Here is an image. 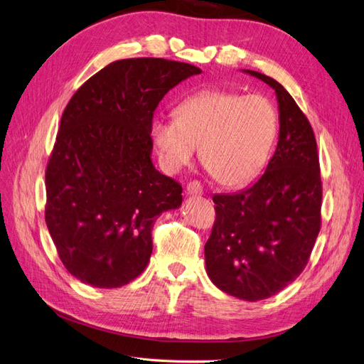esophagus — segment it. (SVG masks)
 I'll use <instances>...</instances> for the list:
<instances>
[{
	"label": "esophagus",
	"instance_id": "34e87169",
	"mask_svg": "<svg viewBox=\"0 0 364 364\" xmlns=\"http://www.w3.org/2000/svg\"><path fill=\"white\" fill-rule=\"evenodd\" d=\"M186 192H188L189 195H195V197H197V195H201L203 193V186H201V183L200 181H191L189 184H188V188H186Z\"/></svg>",
	"mask_w": 364,
	"mask_h": 364
}]
</instances>
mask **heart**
Listing matches in <instances>:
<instances>
[{"label": "heart", "instance_id": "1", "mask_svg": "<svg viewBox=\"0 0 364 364\" xmlns=\"http://www.w3.org/2000/svg\"><path fill=\"white\" fill-rule=\"evenodd\" d=\"M175 118H155L151 138L166 172L200 160L220 184H247L262 173L277 138L278 117L262 95L204 89L186 97Z\"/></svg>", "mask_w": 364, "mask_h": 364}]
</instances>
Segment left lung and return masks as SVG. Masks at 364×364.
I'll use <instances>...</instances> for the list:
<instances>
[{"mask_svg": "<svg viewBox=\"0 0 364 364\" xmlns=\"http://www.w3.org/2000/svg\"><path fill=\"white\" fill-rule=\"evenodd\" d=\"M243 72L275 90L278 144L252 186L213 195L217 218L204 257L220 291L258 301L283 291L309 262L321 225V178L314 130L291 93L264 73Z\"/></svg>", "mask_w": 364, "mask_h": 364, "instance_id": "8db88e82", "label": "left lung"}]
</instances>
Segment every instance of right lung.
Returning a JSON list of instances; mask_svg holds the SVG:
<instances>
[{
    "instance_id": "right-lung-1",
    "label": "right lung",
    "mask_w": 364,
    "mask_h": 364,
    "mask_svg": "<svg viewBox=\"0 0 364 364\" xmlns=\"http://www.w3.org/2000/svg\"><path fill=\"white\" fill-rule=\"evenodd\" d=\"M201 69L164 58L107 64L63 112L46 171V225L64 267L93 287H121L152 254L160 213L181 186L155 169L151 123L167 92Z\"/></svg>"
}]
</instances>
